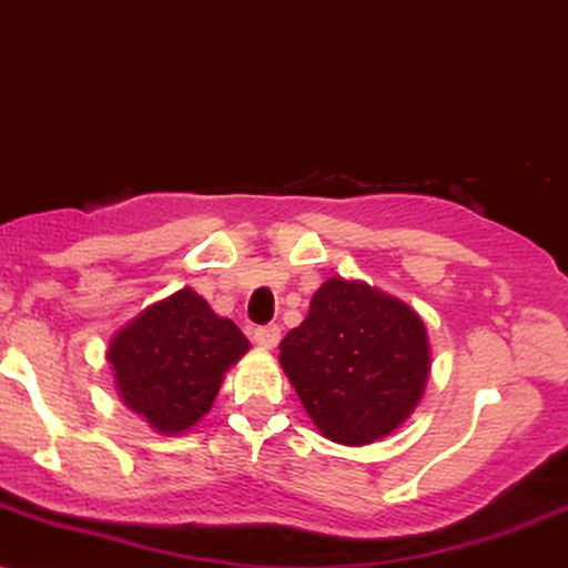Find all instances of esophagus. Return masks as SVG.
I'll return each mask as SVG.
<instances>
[{"mask_svg":"<svg viewBox=\"0 0 568 568\" xmlns=\"http://www.w3.org/2000/svg\"><path fill=\"white\" fill-rule=\"evenodd\" d=\"M278 339H282V326L278 324H265L255 329V343L260 348H276Z\"/></svg>","mask_w":568,"mask_h":568,"instance_id":"esophagus-1","label":"esophagus"}]
</instances>
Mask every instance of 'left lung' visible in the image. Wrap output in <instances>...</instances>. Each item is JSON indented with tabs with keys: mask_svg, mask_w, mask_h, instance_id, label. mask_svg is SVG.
Segmentation results:
<instances>
[{
	"mask_svg": "<svg viewBox=\"0 0 568 568\" xmlns=\"http://www.w3.org/2000/svg\"><path fill=\"white\" fill-rule=\"evenodd\" d=\"M286 377L326 438L364 446L412 415L430 372L423 318L362 282L329 278L282 339Z\"/></svg>",
	"mask_w": 568,
	"mask_h": 568,
	"instance_id": "obj_1",
	"label": "left lung"
}]
</instances>
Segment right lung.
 Segmentation results:
<instances>
[{
	"mask_svg": "<svg viewBox=\"0 0 568 568\" xmlns=\"http://www.w3.org/2000/svg\"><path fill=\"white\" fill-rule=\"evenodd\" d=\"M246 351L242 329L185 286L126 324L111 339L109 362L122 402L178 436L210 412L225 369Z\"/></svg>",
	"mask_w": 568,
	"mask_h": 568,
	"instance_id": "right-lung-1",
	"label": "right lung"
}]
</instances>
